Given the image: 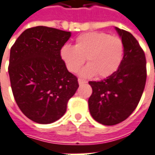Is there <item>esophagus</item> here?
<instances>
[{"instance_id": "34e87169", "label": "esophagus", "mask_w": 155, "mask_h": 155, "mask_svg": "<svg viewBox=\"0 0 155 155\" xmlns=\"http://www.w3.org/2000/svg\"><path fill=\"white\" fill-rule=\"evenodd\" d=\"M78 82H79V84H80V85L87 83V81H84V80H82V79H79V80H78Z\"/></svg>"}]
</instances>
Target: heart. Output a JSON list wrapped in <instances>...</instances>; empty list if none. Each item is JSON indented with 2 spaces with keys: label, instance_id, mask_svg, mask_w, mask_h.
<instances>
[{
  "label": "heart",
  "instance_id": "b5f03b06",
  "mask_svg": "<svg viewBox=\"0 0 155 155\" xmlns=\"http://www.w3.org/2000/svg\"><path fill=\"white\" fill-rule=\"evenodd\" d=\"M61 56L69 71L76 73L86 59L88 65L81 75L106 78L120 68L124 56V44L118 36L104 32H87L74 41V46L65 45L61 50Z\"/></svg>",
  "mask_w": 155,
  "mask_h": 155
}]
</instances>
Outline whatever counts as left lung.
I'll return each mask as SVG.
<instances>
[{"instance_id": "left-lung-1", "label": "left lung", "mask_w": 155, "mask_h": 155, "mask_svg": "<svg viewBox=\"0 0 155 155\" xmlns=\"http://www.w3.org/2000/svg\"><path fill=\"white\" fill-rule=\"evenodd\" d=\"M124 44V56L118 71L101 81H89L92 94L88 104L91 116L104 125L126 120L142 96L146 83V59L134 35L115 27Z\"/></svg>"}]
</instances>
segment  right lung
<instances>
[{
	"label": "right lung",
	"instance_id": "obj_1",
	"mask_svg": "<svg viewBox=\"0 0 155 155\" xmlns=\"http://www.w3.org/2000/svg\"><path fill=\"white\" fill-rule=\"evenodd\" d=\"M71 33L46 26L25 30L11 48L8 72L16 104L25 116L51 124L63 116L79 87L61 50Z\"/></svg>",
	"mask_w": 155,
	"mask_h": 155
}]
</instances>
